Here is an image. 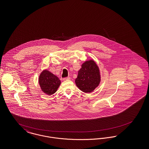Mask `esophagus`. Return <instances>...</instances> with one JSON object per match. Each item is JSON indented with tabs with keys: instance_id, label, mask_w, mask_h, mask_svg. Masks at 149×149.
<instances>
[{
	"instance_id": "1",
	"label": "esophagus",
	"mask_w": 149,
	"mask_h": 149,
	"mask_svg": "<svg viewBox=\"0 0 149 149\" xmlns=\"http://www.w3.org/2000/svg\"><path fill=\"white\" fill-rule=\"evenodd\" d=\"M70 77H66V78H63L64 80H70Z\"/></svg>"
}]
</instances>
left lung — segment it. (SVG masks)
<instances>
[{"instance_id":"left-lung-1","label":"left lung","mask_w":149,"mask_h":149,"mask_svg":"<svg viewBox=\"0 0 149 149\" xmlns=\"http://www.w3.org/2000/svg\"><path fill=\"white\" fill-rule=\"evenodd\" d=\"M100 76L99 68L93 60L86 61L78 71L75 83L83 92H93L99 84Z\"/></svg>"}]
</instances>
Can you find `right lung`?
<instances>
[{
  "instance_id": "1",
  "label": "right lung",
  "mask_w": 149,
  "mask_h": 149,
  "mask_svg": "<svg viewBox=\"0 0 149 149\" xmlns=\"http://www.w3.org/2000/svg\"><path fill=\"white\" fill-rule=\"evenodd\" d=\"M39 84L43 92L52 95L57 91L61 84L60 80L48 70H43L39 77Z\"/></svg>"
}]
</instances>
